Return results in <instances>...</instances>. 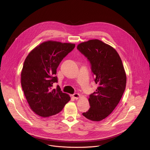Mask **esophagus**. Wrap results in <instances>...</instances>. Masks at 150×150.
<instances>
[{
    "instance_id": "obj_1",
    "label": "esophagus",
    "mask_w": 150,
    "mask_h": 150,
    "mask_svg": "<svg viewBox=\"0 0 150 150\" xmlns=\"http://www.w3.org/2000/svg\"><path fill=\"white\" fill-rule=\"evenodd\" d=\"M72 97L74 98H75V99H78L80 97V95L79 94H78V93H75V94L72 95Z\"/></svg>"
}]
</instances>
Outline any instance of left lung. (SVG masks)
<instances>
[{
	"label": "left lung",
	"instance_id": "8db88e82",
	"mask_svg": "<svg viewBox=\"0 0 150 150\" xmlns=\"http://www.w3.org/2000/svg\"><path fill=\"white\" fill-rule=\"evenodd\" d=\"M77 49L90 61L94 81L98 85L88 98L90 109L82 115L99 122L108 117L119 104L126 87V72L117 51L101 40L81 42Z\"/></svg>",
	"mask_w": 150,
	"mask_h": 150
}]
</instances>
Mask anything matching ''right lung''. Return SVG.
<instances>
[{
  "label": "right lung",
  "instance_id": "right-lung-1",
  "mask_svg": "<svg viewBox=\"0 0 150 150\" xmlns=\"http://www.w3.org/2000/svg\"><path fill=\"white\" fill-rule=\"evenodd\" d=\"M71 42L48 40L33 49L27 56L21 74V82L30 109L36 115L48 117L59 113L70 101L62 93L54 75L62 60L75 47Z\"/></svg>",
  "mask_w": 150,
  "mask_h": 150
}]
</instances>
